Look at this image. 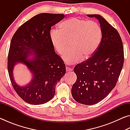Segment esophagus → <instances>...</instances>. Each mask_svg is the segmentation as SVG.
Masks as SVG:
<instances>
[{
  "mask_svg": "<svg viewBox=\"0 0 130 130\" xmlns=\"http://www.w3.org/2000/svg\"><path fill=\"white\" fill-rule=\"evenodd\" d=\"M66 70H67V72H69V71H72V69L70 68L69 67H66Z\"/></svg>",
  "mask_w": 130,
  "mask_h": 130,
  "instance_id": "1",
  "label": "esophagus"
}]
</instances>
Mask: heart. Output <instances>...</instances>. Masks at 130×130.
I'll return each instance as SVG.
<instances>
[{
  "label": "heart",
  "instance_id": "1",
  "mask_svg": "<svg viewBox=\"0 0 130 130\" xmlns=\"http://www.w3.org/2000/svg\"><path fill=\"white\" fill-rule=\"evenodd\" d=\"M59 27L60 30H50V40L60 54L65 52L68 41L70 40L71 48L63 56V60L68 63H77L83 57V59L89 58L100 43L102 30L100 25L94 21L72 18L62 22Z\"/></svg>",
  "mask_w": 130,
  "mask_h": 130
}]
</instances>
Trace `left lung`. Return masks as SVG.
Here are the masks:
<instances>
[{"label": "left lung", "instance_id": "obj_1", "mask_svg": "<svg viewBox=\"0 0 130 130\" xmlns=\"http://www.w3.org/2000/svg\"><path fill=\"white\" fill-rule=\"evenodd\" d=\"M99 21L102 38L93 56L74 68L77 80L72 88L74 100L93 105L107 97L117 83L124 63L123 42L116 29L100 15H87Z\"/></svg>", "mask_w": 130, "mask_h": 130}]
</instances>
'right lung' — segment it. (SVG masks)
I'll return each instance as SVG.
<instances>
[{
  "label": "right lung",
  "instance_id": "right-lung-1",
  "mask_svg": "<svg viewBox=\"0 0 130 130\" xmlns=\"http://www.w3.org/2000/svg\"><path fill=\"white\" fill-rule=\"evenodd\" d=\"M62 14L41 13L19 27L13 36L8 54L7 68L12 87L26 103L39 105L53 98L57 83L66 72L62 58L56 54L49 38L52 26L62 19ZM30 55L31 59H27ZM18 63L25 64L33 73L30 83L20 87L13 78V69Z\"/></svg>",
  "mask_w": 130,
  "mask_h": 130
}]
</instances>
